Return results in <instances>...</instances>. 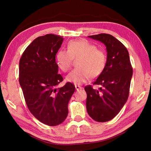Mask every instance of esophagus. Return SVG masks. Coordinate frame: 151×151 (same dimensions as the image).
I'll return each instance as SVG.
<instances>
[{
    "mask_svg": "<svg viewBox=\"0 0 151 151\" xmlns=\"http://www.w3.org/2000/svg\"><path fill=\"white\" fill-rule=\"evenodd\" d=\"M75 88H76V91H78V90H80V89L83 88V87H82V86H78V85H75Z\"/></svg>",
    "mask_w": 151,
    "mask_h": 151,
    "instance_id": "obj_1",
    "label": "esophagus"
}]
</instances>
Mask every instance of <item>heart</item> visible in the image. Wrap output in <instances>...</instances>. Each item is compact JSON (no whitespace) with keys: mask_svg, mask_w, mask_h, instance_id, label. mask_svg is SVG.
<instances>
[{"mask_svg":"<svg viewBox=\"0 0 151 151\" xmlns=\"http://www.w3.org/2000/svg\"><path fill=\"white\" fill-rule=\"evenodd\" d=\"M78 60L75 68L66 76V81L75 85H81L91 77L103 72L106 63V55L103 50L86 40L70 41L67 50L60 49L56 54V63L63 72L69 70L73 59Z\"/></svg>","mask_w":151,"mask_h":151,"instance_id":"b5f03b06","label":"heart"}]
</instances>
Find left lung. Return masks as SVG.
<instances>
[{
    "label": "left lung",
    "instance_id": "obj_1",
    "mask_svg": "<svg viewBox=\"0 0 151 151\" xmlns=\"http://www.w3.org/2000/svg\"><path fill=\"white\" fill-rule=\"evenodd\" d=\"M88 37L103 42L107 51L105 67L93 83L101 87L99 90L91 85L85 88L88 114L95 121L104 122L116 116L126 103L132 68L127 48L113 36L102 33Z\"/></svg>",
    "mask_w": 151,
    "mask_h": 151
}]
</instances>
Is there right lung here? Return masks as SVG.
<instances>
[{
	"mask_svg": "<svg viewBox=\"0 0 151 151\" xmlns=\"http://www.w3.org/2000/svg\"><path fill=\"white\" fill-rule=\"evenodd\" d=\"M63 42L59 35L38 37L27 47L19 62V83L28 109L48 126H57L66 119L68 102L75 91L71 83L57 88L63 81L55 60Z\"/></svg>",
	"mask_w": 151,
	"mask_h": 151,
	"instance_id": "right-lung-1",
	"label": "right lung"
}]
</instances>
